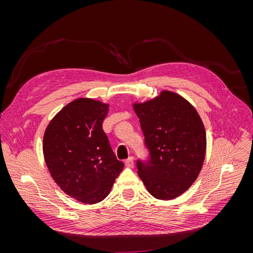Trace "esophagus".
I'll return each instance as SVG.
<instances>
[{
    "label": "esophagus",
    "instance_id": "34e87169",
    "mask_svg": "<svg viewBox=\"0 0 253 253\" xmlns=\"http://www.w3.org/2000/svg\"><path fill=\"white\" fill-rule=\"evenodd\" d=\"M125 164L128 168H133L134 167V159H133V157H128L127 159H126L125 160Z\"/></svg>",
    "mask_w": 253,
    "mask_h": 253
}]
</instances>
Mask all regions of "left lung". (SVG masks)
I'll list each match as a JSON object with an SVG mask.
<instances>
[{"mask_svg":"<svg viewBox=\"0 0 253 253\" xmlns=\"http://www.w3.org/2000/svg\"><path fill=\"white\" fill-rule=\"evenodd\" d=\"M144 136L147 159L136 162L145 188L158 200H172L191 187L206 154V131L200 115L186 99L165 90L134 104Z\"/></svg>","mask_w":253,"mask_h":253,"instance_id":"left-lung-1","label":"left lung"}]
</instances>
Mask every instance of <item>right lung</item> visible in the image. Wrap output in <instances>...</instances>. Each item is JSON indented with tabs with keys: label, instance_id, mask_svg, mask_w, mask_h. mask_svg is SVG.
<instances>
[{
	"label": "right lung",
	"instance_id": "right-lung-1",
	"mask_svg": "<svg viewBox=\"0 0 253 253\" xmlns=\"http://www.w3.org/2000/svg\"><path fill=\"white\" fill-rule=\"evenodd\" d=\"M108 112V104L77 99L53 117L44 134L43 153L51 177L84 204L103 201L125 166L102 128Z\"/></svg>",
	"mask_w": 253,
	"mask_h": 253
}]
</instances>
